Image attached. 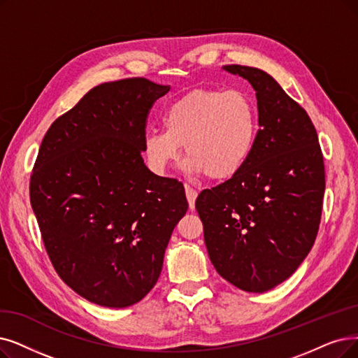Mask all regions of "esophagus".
Segmentation results:
<instances>
[{"label":"esophagus","instance_id":"esophagus-1","mask_svg":"<svg viewBox=\"0 0 358 358\" xmlns=\"http://www.w3.org/2000/svg\"><path fill=\"white\" fill-rule=\"evenodd\" d=\"M185 194H187V199H188V204H189V208L192 210V208H195V199H196V191L192 188V187H189V185H187V187H185Z\"/></svg>","mask_w":358,"mask_h":358}]
</instances>
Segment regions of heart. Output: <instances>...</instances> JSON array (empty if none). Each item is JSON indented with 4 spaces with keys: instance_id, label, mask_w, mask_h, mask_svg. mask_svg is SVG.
<instances>
[{
    "instance_id": "heart-1",
    "label": "heart",
    "mask_w": 358,
    "mask_h": 358,
    "mask_svg": "<svg viewBox=\"0 0 358 358\" xmlns=\"http://www.w3.org/2000/svg\"><path fill=\"white\" fill-rule=\"evenodd\" d=\"M164 129L144 134L150 169L163 175L182 152L192 175L224 180L244 167L259 135V110L242 90H194L171 103L163 116Z\"/></svg>"
}]
</instances>
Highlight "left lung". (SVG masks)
Wrapping results in <instances>:
<instances>
[{
	"label": "left lung",
	"mask_w": 358,
	"mask_h": 358,
	"mask_svg": "<svg viewBox=\"0 0 358 358\" xmlns=\"http://www.w3.org/2000/svg\"><path fill=\"white\" fill-rule=\"evenodd\" d=\"M255 91L259 135L248 163L196 198L208 257L217 273L247 292L287 280L316 241L324 166L308 114L262 69L223 66Z\"/></svg>",
	"instance_id": "8db88e82"
}]
</instances>
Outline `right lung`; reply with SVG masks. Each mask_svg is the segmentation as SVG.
<instances>
[{
	"label": "right lung",
	"instance_id": "obj_1",
	"mask_svg": "<svg viewBox=\"0 0 358 358\" xmlns=\"http://www.w3.org/2000/svg\"><path fill=\"white\" fill-rule=\"evenodd\" d=\"M169 90L145 78L98 85L39 147L29 191L45 250L67 287L94 304L141 301L188 210L183 185L142 159L148 111Z\"/></svg>",
	"mask_w": 358,
	"mask_h": 358
}]
</instances>
